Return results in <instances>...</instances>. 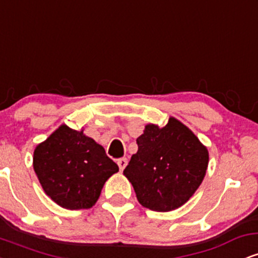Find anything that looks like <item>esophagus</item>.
<instances>
[{
    "label": "esophagus",
    "instance_id": "obj_1",
    "mask_svg": "<svg viewBox=\"0 0 258 258\" xmlns=\"http://www.w3.org/2000/svg\"><path fill=\"white\" fill-rule=\"evenodd\" d=\"M117 165H119L120 171H123V168H125L126 165H127V159L126 158L119 159V160H117Z\"/></svg>",
    "mask_w": 258,
    "mask_h": 258
}]
</instances>
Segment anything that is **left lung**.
Masks as SVG:
<instances>
[{
	"label": "left lung",
	"mask_w": 258,
	"mask_h": 258,
	"mask_svg": "<svg viewBox=\"0 0 258 258\" xmlns=\"http://www.w3.org/2000/svg\"><path fill=\"white\" fill-rule=\"evenodd\" d=\"M137 146L123 174L132 183L139 204L158 212L184 205L206 174L207 148L174 117L164 127L147 125Z\"/></svg>",
	"instance_id": "left-lung-1"
}]
</instances>
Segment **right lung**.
<instances>
[{"label":"right lung","instance_id":"add662e5","mask_svg":"<svg viewBox=\"0 0 258 258\" xmlns=\"http://www.w3.org/2000/svg\"><path fill=\"white\" fill-rule=\"evenodd\" d=\"M34 165L44 193L69 210L91 209L103 185L119 166L104 148L67 125L59 126L34 152Z\"/></svg>","mask_w":258,"mask_h":258}]
</instances>
